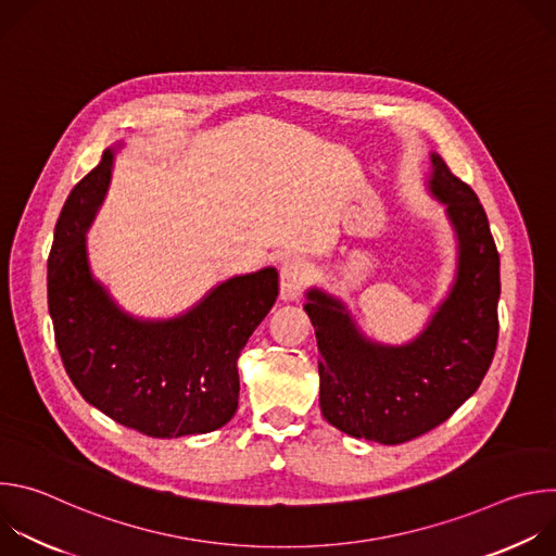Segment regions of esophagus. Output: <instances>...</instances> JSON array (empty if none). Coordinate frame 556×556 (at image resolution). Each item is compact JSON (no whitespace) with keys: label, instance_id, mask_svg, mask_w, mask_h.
Here are the masks:
<instances>
[{"label":"esophagus","instance_id":"1","mask_svg":"<svg viewBox=\"0 0 556 556\" xmlns=\"http://www.w3.org/2000/svg\"><path fill=\"white\" fill-rule=\"evenodd\" d=\"M307 266L301 262V260H288L283 262L281 266V273H279V299L281 301H294L301 292V288L305 286L307 281Z\"/></svg>","mask_w":556,"mask_h":556}]
</instances>
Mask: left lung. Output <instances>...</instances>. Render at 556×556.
<instances>
[{"label": "left lung", "instance_id": "left-lung-1", "mask_svg": "<svg viewBox=\"0 0 556 556\" xmlns=\"http://www.w3.org/2000/svg\"><path fill=\"white\" fill-rule=\"evenodd\" d=\"M429 161L427 191L446 208L457 264L425 330L403 345L378 343L339 296L305 292L321 356V414L339 431L380 444L409 442L451 418L478 391L497 348L500 255L489 217L435 151Z\"/></svg>", "mask_w": 556, "mask_h": 556}]
</instances>
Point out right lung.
I'll return each instance as SVG.
<instances>
[{"instance_id":"add662e5","label":"right lung","mask_w":556,"mask_h":556,"mask_svg":"<svg viewBox=\"0 0 556 556\" xmlns=\"http://www.w3.org/2000/svg\"><path fill=\"white\" fill-rule=\"evenodd\" d=\"M116 149L78 182L56 219L48 309L63 367L84 399L149 438L224 427L240 401V358L279 294L275 268L230 277L172 319L125 312L92 275L90 230L110 187Z\"/></svg>"}]
</instances>
